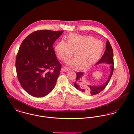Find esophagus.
Instances as JSON below:
<instances>
[{"mask_svg": "<svg viewBox=\"0 0 134 134\" xmlns=\"http://www.w3.org/2000/svg\"><path fill=\"white\" fill-rule=\"evenodd\" d=\"M69 69L68 68H66V67H63V68H62V69H61L62 71H63V72H67V71H69Z\"/></svg>", "mask_w": 134, "mask_h": 134, "instance_id": "esophagus-1", "label": "esophagus"}]
</instances>
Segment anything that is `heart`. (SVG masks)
Instances as JSON below:
<instances>
[{"label":"heart","instance_id":"heart-1","mask_svg":"<svg viewBox=\"0 0 134 134\" xmlns=\"http://www.w3.org/2000/svg\"><path fill=\"white\" fill-rule=\"evenodd\" d=\"M103 43L95 40L92 36H83L71 34L68 37L67 43L60 41L55 47V52L62 61L67 60L75 52V57L68 60L67 64L71 67L86 69L95 64L103 51Z\"/></svg>","mask_w":134,"mask_h":134}]
</instances>
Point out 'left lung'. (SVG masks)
Masks as SVG:
<instances>
[{
  "mask_svg": "<svg viewBox=\"0 0 134 134\" xmlns=\"http://www.w3.org/2000/svg\"><path fill=\"white\" fill-rule=\"evenodd\" d=\"M102 63L109 65L111 69L110 75L107 80L104 83L99 85H90L87 83L85 84L84 82H83V78L84 73L79 72H77V79L74 83L75 88L84 94L93 96L101 92L106 87L107 84L110 81L113 71V52L112 47L108 40L106 43V50L104 54L103 55L100 59L96 64V65Z\"/></svg>",
  "mask_w": 134,
  "mask_h": 134,
  "instance_id": "8db88e82",
  "label": "left lung"
}]
</instances>
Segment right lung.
Listing matches in <instances>:
<instances>
[{
	"mask_svg": "<svg viewBox=\"0 0 134 134\" xmlns=\"http://www.w3.org/2000/svg\"><path fill=\"white\" fill-rule=\"evenodd\" d=\"M63 30H41L33 32L23 40L16 57L18 78L29 95L44 97L56 85L61 64L53 45ZM52 69L53 71H51Z\"/></svg>",
	"mask_w": 134,
	"mask_h": 134,
	"instance_id": "1",
	"label": "right lung"
}]
</instances>
